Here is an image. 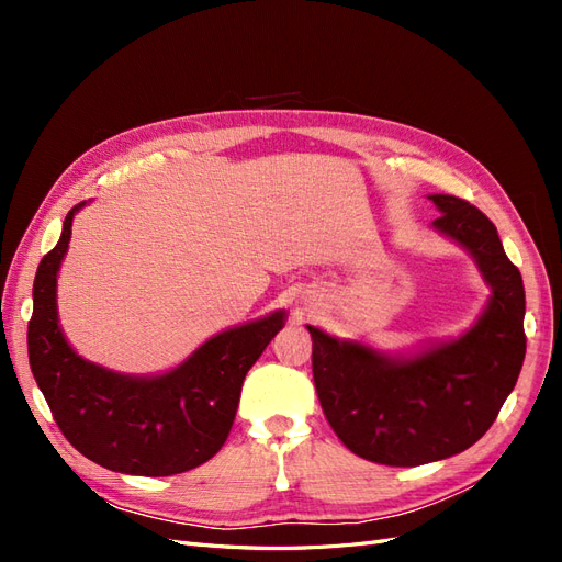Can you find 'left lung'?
Returning <instances> with one entry per match:
<instances>
[{
  "label": "left lung",
  "mask_w": 562,
  "mask_h": 562,
  "mask_svg": "<svg viewBox=\"0 0 562 562\" xmlns=\"http://www.w3.org/2000/svg\"><path fill=\"white\" fill-rule=\"evenodd\" d=\"M429 199L440 211L434 227L473 255L492 288L479 323L415 356H384L307 326L323 415L353 454L386 467L471 448L497 419L525 359V288L497 227L464 199Z\"/></svg>",
  "instance_id": "obj_1"
}]
</instances>
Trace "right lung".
Here are the masks:
<instances>
[{
  "label": "right lung",
  "instance_id": "obj_1",
  "mask_svg": "<svg viewBox=\"0 0 562 562\" xmlns=\"http://www.w3.org/2000/svg\"><path fill=\"white\" fill-rule=\"evenodd\" d=\"M81 206L65 215L56 248L37 267L27 323L32 375L63 436L91 462L133 475L190 471L223 448L246 372L283 328L285 312L211 337L157 378H131L83 361L67 345L56 310L58 269Z\"/></svg>",
  "mask_w": 562,
  "mask_h": 562
}]
</instances>
